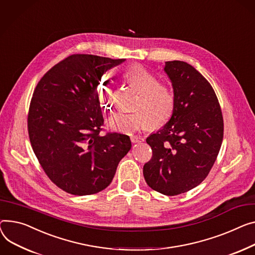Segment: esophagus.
I'll return each instance as SVG.
<instances>
[{
  "label": "esophagus",
  "mask_w": 255,
  "mask_h": 255,
  "mask_svg": "<svg viewBox=\"0 0 255 255\" xmlns=\"http://www.w3.org/2000/svg\"><path fill=\"white\" fill-rule=\"evenodd\" d=\"M130 139H131V141L133 143H138V142H141V141L144 140L141 136H137V135H132V136L130 137Z\"/></svg>",
  "instance_id": "1"
}]
</instances>
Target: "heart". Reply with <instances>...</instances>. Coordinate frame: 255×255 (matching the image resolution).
Listing matches in <instances>:
<instances>
[{
    "label": "heart",
    "mask_w": 255,
    "mask_h": 255,
    "mask_svg": "<svg viewBox=\"0 0 255 255\" xmlns=\"http://www.w3.org/2000/svg\"><path fill=\"white\" fill-rule=\"evenodd\" d=\"M122 79L139 93L132 113H119L110 118L107 125L120 133L130 134L149 126L158 128L171 118L175 107L173 89L167 84L159 83L156 75L139 64L130 65L122 72ZM97 96L100 106L106 111L113 107V81L105 76L97 83Z\"/></svg>",
    "instance_id": "obj_1"
}]
</instances>
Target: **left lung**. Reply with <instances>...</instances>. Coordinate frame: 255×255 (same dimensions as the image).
Segmentation results:
<instances>
[{
    "mask_svg": "<svg viewBox=\"0 0 255 255\" xmlns=\"http://www.w3.org/2000/svg\"><path fill=\"white\" fill-rule=\"evenodd\" d=\"M175 107L169 120L146 138L152 150L143 166L149 188L166 196L188 192L206 178L224 138V119L209 82L184 61L165 62Z\"/></svg>",
    "mask_w": 255,
    "mask_h": 255,
    "instance_id": "1",
    "label": "left lung"
}]
</instances>
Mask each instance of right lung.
<instances>
[{
  "mask_svg": "<svg viewBox=\"0 0 255 255\" xmlns=\"http://www.w3.org/2000/svg\"><path fill=\"white\" fill-rule=\"evenodd\" d=\"M74 54L49 70L30 101L29 140L47 176L64 192L86 196L105 190L131 148L128 135H100L104 117L97 83L124 62Z\"/></svg>",
  "mask_w": 255,
  "mask_h": 255,
  "instance_id": "right-lung-1",
  "label": "right lung"
}]
</instances>
